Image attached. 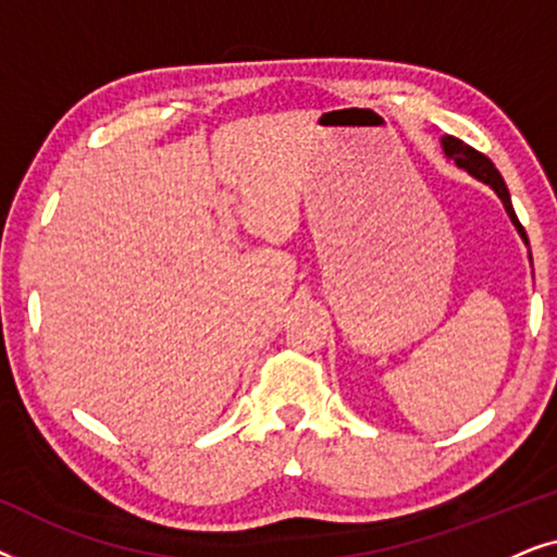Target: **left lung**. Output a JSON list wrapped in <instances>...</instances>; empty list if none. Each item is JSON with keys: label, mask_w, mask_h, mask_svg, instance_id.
I'll return each instance as SVG.
<instances>
[{"label": "left lung", "mask_w": 557, "mask_h": 557, "mask_svg": "<svg viewBox=\"0 0 557 557\" xmlns=\"http://www.w3.org/2000/svg\"><path fill=\"white\" fill-rule=\"evenodd\" d=\"M441 144H444V151H446L448 159H454L456 164L463 166V170H467L469 174H474L476 180L486 182V185H490V187L494 189V193L499 195V200L505 202L507 215L512 218L515 227H517V231H520L524 243H528V235H524V227H522L520 220H517L515 208H512V200H509V189H507V185H505V180H502V174L497 172V166L492 164V159L484 157L482 151H476L474 147H469V144H463L461 139H456V136H444V139H441Z\"/></svg>", "instance_id": "obj_1"}]
</instances>
